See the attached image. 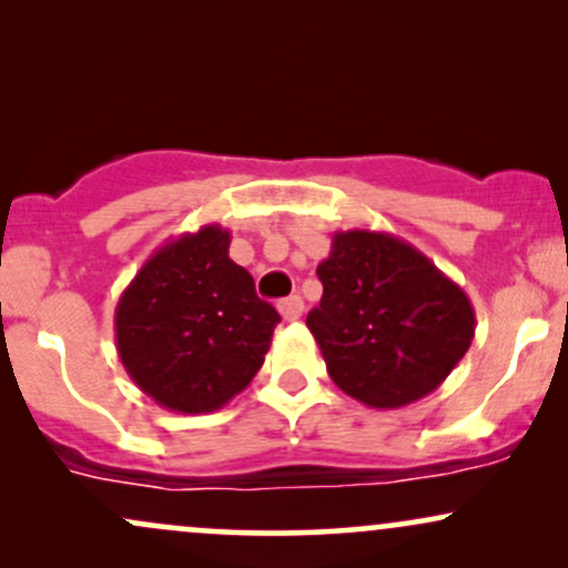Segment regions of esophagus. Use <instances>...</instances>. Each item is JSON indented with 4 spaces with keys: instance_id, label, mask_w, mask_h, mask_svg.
<instances>
[{
    "instance_id": "1",
    "label": "esophagus",
    "mask_w": 568,
    "mask_h": 568,
    "mask_svg": "<svg viewBox=\"0 0 568 568\" xmlns=\"http://www.w3.org/2000/svg\"><path fill=\"white\" fill-rule=\"evenodd\" d=\"M277 310H280V315H283V321H298V317H302V312H304V302H302V296H288V298H283V302L277 304Z\"/></svg>"
}]
</instances>
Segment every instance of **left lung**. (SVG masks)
<instances>
[{
    "mask_svg": "<svg viewBox=\"0 0 568 568\" xmlns=\"http://www.w3.org/2000/svg\"><path fill=\"white\" fill-rule=\"evenodd\" d=\"M321 306L306 328L342 393L400 408L438 389L470 349L467 293L422 251L387 232H336L317 264Z\"/></svg>",
    "mask_w": 568,
    "mask_h": 568,
    "instance_id": "obj_1",
    "label": "left lung"
}]
</instances>
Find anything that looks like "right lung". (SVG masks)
Masks as SVG:
<instances>
[{"instance_id":"add662e5","label":"right lung","mask_w":568,"mask_h":568,"mask_svg":"<svg viewBox=\"0 0 568 568\" xmlns=\"http://www.w3.org/2000/svg\"><path fill=\"white\" fill-rule=\"evenodd\" d=\"M230 230L207 224L168 240L122 291L116 352L154 403L211 414L243 393L262 368L277 310L230 258Z\"/></svg>"}]
</instances>
